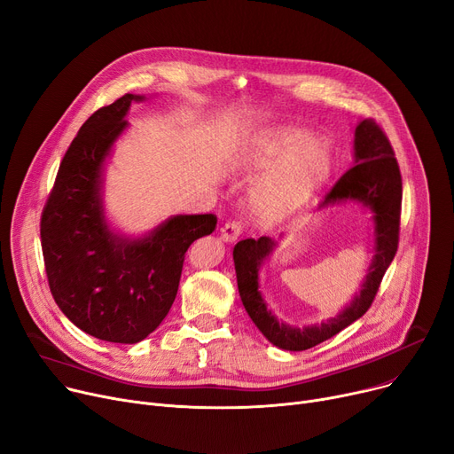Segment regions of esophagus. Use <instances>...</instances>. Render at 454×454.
<instances>
[{
	"label": "esophagus",
	"mask_w": 454,
	"mask_h": 454,
	"mask_svg": "<svg viewBox=\"0 0 454 454\" xmlns=\"http://www.w3.org/2000/svg\"><path fill=\"white\" fill-rule=\"evenodd\" d=\"M239 234H242V223H239V222H227L220 229V236H222L225 244H232Z\"/></svg>",
	"instance_id": "34e87169"
}]
</instances>
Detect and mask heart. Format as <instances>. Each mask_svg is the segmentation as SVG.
<instances>
[{"mask_svg":"<svg viewBox=\"0 0 454 454\" xmlns=\"http://www.w3.org/2000/svg\"><path fill=\"white\" fill-rule=\"evenodd\" d=\"M242 165L270 170L251 194V210L260 223L287 220L323 189L333 172V150L299 128L277 129L253 141Z\"/></svg>","mask_w":454,"mask_h":454,"instance_id":"obj_1","label":"heart"}]
</instances>
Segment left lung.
Wrapping results in <instances>:
<instances>
[{"instance_id":"8db88e82","label":"left lung","mask_w":454,"mask_h":454,"mask_svg":"<svg viewBox=\"0 0 454 454\" xmlns=\"http://www.w3.org/2000/svg\"><path fill=\"white\" fill-rule=\"evenodd\" d=\"M342 203H357L370 212L374 256L361 282V289L335 317L326 321L304 326L287 325L268 308L260 287V270L278 247L277 239L260 236L258 239H242L234 246L232 260L239 299L254 326L280 350L302 352L313 348L361 318L374 301L380 282L397 251L402 176L387 136L372 121L357 122L354 129V167L337 181L318 210Z\"/></svg>"}]
</instances>
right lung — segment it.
I'll list each match as a JSON object with an SVG mask.
<instances>
[{
	"mask_svg": "<svg viewBox=\"0 0 454 454\" xmlns=\"http://www.w3.org/2000/svg\"><path fill=\"white\" fill-rule=\"evenodd\" d=\"M143 100L128 93L78 129L40 227L49 287L62 313L88 335L121 344L141 342L163 323L186 249L216 227L215 215H177L126 234L106 215V168L129 128L131 102Z\"/></svg>",
	"mask_w": 454,
	"mask_h": 454,
	"instance_id": "obj_1",
	"label": "right lung"
}]
</instances>
